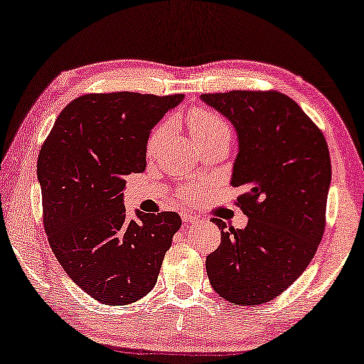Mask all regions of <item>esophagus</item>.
<instances>
[{
  "label": "esophagus",
  "mask_w": 364,
  "mask_h": 364,
  "mask_svg": "<svg viewBox=\"0 0 364 364\" xmlns=\"http://www.w3.org/2000/svg\"><path fill=\"white\" fill-rule=\"evenodd\" d=\"M181 218H183V222H196V220H198V217H196L194 213L189 212V210H183Z\"/></svg>",
  "instance_id": "obj_1"
}]
</instances>
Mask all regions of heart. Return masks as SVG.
I'll list each match as a JSON object with an SVG mask.
<instances>
[{
	"label": "heart",
	"mask_w": 364,
	"mask_h": 364,
	"mask_svg": "<svg viewBox=\"0 0 364 364\" xmlns=\"http://www.w3.org/2000/svg\"><path fill=\"white\" fill-rule=\"evenodd\" d=\"M188 121H189V126H191V131H193V136L196 137V141L204 139V137L215 136V134H230L228 124L225 123V121L218 117V114H215L213 112H210V109L203 108V107L193 108L191 112H189ZM165 131H166L165 124L159 126L157 129L152 131V134L147 141L149 152H154V149L159 146L161 137L165 136ZM193 194H194L193 189H188L186 191L188 198H193Z\"/></svg>",
	"instance_id": "obj_1"
}]
</instances>
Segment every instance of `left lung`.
<instances>
[{
    "label": "left lung",
    "mask_w": 364,
    "mask_h": 364,
    "mask_svg": "<svg viewBox=\"0 0 364 364\" xmlns=\"http://www.w3.org/2000/svg\"><path fill=\"white\" fill-rule=\"evenodd\" d=\"M232 121L238 155L232 186L247 217L238 230L212 218L222 243L205 259L213 290L255 306L284 293L308 267L326 228L332 168L326 137L295 100L277 90L203 94Z\"/></svg>",
    "instance_id": "1"
}]
</instances>
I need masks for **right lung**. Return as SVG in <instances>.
Instances as JSON below:
<instances>
[{"label":"right lung","instance_id":"obj_1","mask_svg":"<svg viewBox=\"0 0 364 364\" xmlns=\"http://www.w3.org/2000/svg\"><path fill=\"white\" fill-rule=\"evenodd\" d=\"M183 94H87L63 109L38 154L43 225L58 262L102 304L123 306L157 284L181 227L176 212L126 215L124 176L146 170L151 129Z\"/></svg>","mask_w":364,"mask_h":364}]
</instances>
